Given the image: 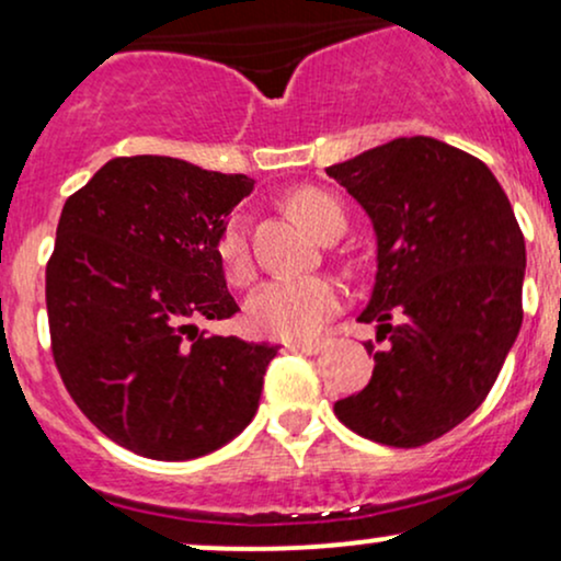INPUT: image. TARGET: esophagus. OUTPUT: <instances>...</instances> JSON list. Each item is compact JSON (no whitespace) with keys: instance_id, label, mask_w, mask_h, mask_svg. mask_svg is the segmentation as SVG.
<instances>
[{"instance_id":"esophagus-1","label":"esophagus","mask_w":561,"mask_h":561,"mask_svg":"<svg viewBox=\"0 0 561 561\" xmlns=\"http://www.w3.org/2000/svg\"><path fill=\"white\" fill-rule=\"evenodd\" d=\"M289 351H300L306 353V356H317V353H321V347H324V343L321 340H293V343H287Z\"/></svg>"}]
</instances>
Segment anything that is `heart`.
<instances>
[{
    "instance_id": "1",
    "label": "heart",
    "mask_w": 561,
    "mask_h": 561,
    "mask_svg": "<svg viewBox=\"0 0 561 561\" xmlns=\"http://www.w3.org/2000/svg\"><path fill=\"white\" fill-rule=\"evenodd\" d=\"M289 208L313 234H319L330 218L343 216L340 199L332 197L330 192L313 190V186L295 192L289 197ZM218 259L231 282L242 285L253 276L248 221L242 216H231L224 227L218 237ZM337 308L340 287L327 276H279L250 295L248 324L250 330L266 334V337H311Z\"/></svg>"
}]
</instances>
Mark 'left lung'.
Segmentation results:
<instances>
[{
    "label": "left lung",
    "mask_w": 561,
    "mask_h": 561,
    "mask_svg": "<svg viewBox=\"0 0 561 561\" xmlns=\"http://www.w3.org/2000/svg\"><path fill=\"white\" fill-rule=\"evenodd\" d=\"M327 176L375 229V287L358 321L388 340L382 351L366 340L369 385L334 414L382 446H424L485 401L517 340L525 237L491 169L433 137L371 147Z\"/></svg>",
    "instance_id": "obj_1"
}]
</instances>
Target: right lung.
<instances>
[{
  "label": "right lung",
  "mask_w": 561,
  "mask_h": 561,
  "mask_svg": "<svg viewBox=\"0 0 561 561\" xmlns=\"http://www.w3.org/2000/svg\"><path fill=\"white\" fill-rule=\"evenodd\" d=\"M253 184L169 156L113 158L62 205L47 266L55 364L89 422L147 459L210 454L259 411L279 345L195 324L240 311L218 237Z\"/></svg>",
  "instance_id": "right-lung-1"
}]
</instances>
